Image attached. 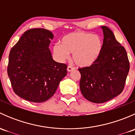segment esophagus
<instances>
[{
    "label": "esophagus",
    "instance_id": "1",
    "mask_svg": "<svg viewBox=\"0 0 135 135\" xmlns=\"http://www.w3.org/2000/svg\"><path fill=\"white\" fill-rule=\"evenodd\" d=\"M74 70V68L73 67V66H68V67H67L68 72H71V71H73V70Z\"/></svg>",
    "mask_w": 135,
    "mask_h": 135
}]
</instances>
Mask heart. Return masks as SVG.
<instances>
[{"instance_id": "1", "label": "heart", "mask_w": 135, "mask_h": 135, "mask_svg": "<svg viewBox=\"0 0 135 135\" xmlns=\"http://www.w3.org/2000/svg\"><path fill=\"white\" fill-rule=\"evenodd\" d=\"M61 43L53 47V52L60 61H63L73 54V60L81 67L95 63L102 52L103 40L99 35L85 31H75L64 35Z\"/></svg>"}]
</instances>
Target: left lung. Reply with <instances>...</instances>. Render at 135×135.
Listing matches in <instances>:
<instances>
[{
  "instance_id": "left-lung-1",
  "label": "left lung",
  "mask_w": 135,
  "mask_h": 135,
  "mask_svg": "<svg viewBox=\"0 0 135 135\" xmlns=\"http://www.w3.org/2000/svg\"><path fill=\"white\" fill-rule=\"evenodd\" d=\"M101 28L104 38L100 56L91 66L78 69L83 96L97 104L108 101L123 91L129 71L126 49L117 41L109 28Z\"/></svg>"
}]
</instances>
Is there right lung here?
I'll use <instances>...</instances> for the list:
<instances>
[{
    "label": "right lung",
    "mask_w": 135,
    "mask_h": 135,
    "mask_svg": "<svg viewBox=\"0 0 135 135\" xmlns=\"http://www.w3.org/2000/svg\"><path fill=\"white\" fill-rule=\"evenodd\" d=\"M53 38L48 30L31 28L11 49L8 75L15 93L26 100H48L67 74V65L56 62L51 56L49 46Z\"/></svg>",
    "instance_id": "obj_1"
}]
</instances>
